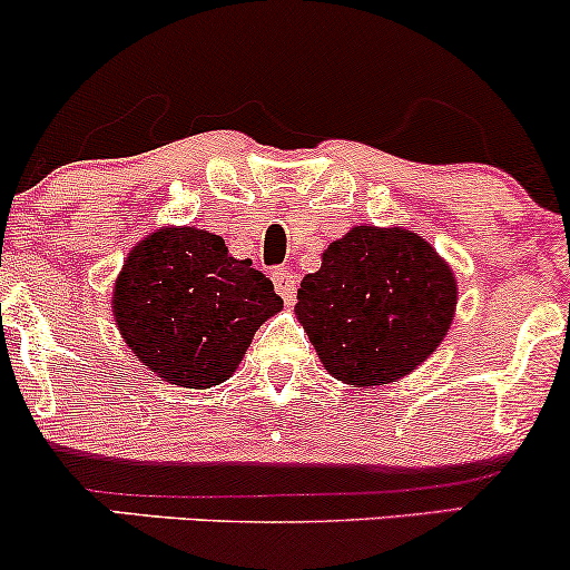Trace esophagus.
I'll use <instances>...</instances> for the list:
<instances>
[{"label": "esophagus", "mask_w": 570, "mask_h": 570, "mask_svg": "<svg viewBox=\"0 0 570 570\" xmlns=\"http://www.w3.org/2000/svg\"><path fill=\"white\" fill-rule=\"evenodd\" d=\"M273 284H276V292L284 297V303H292L294 294H297V276H294L289 267H276L273 271Z\"/></svg>", "instance_id": "1"}]
</instances>
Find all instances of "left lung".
<instances>
[{
    "label": "left lung",
    "mask_w": 570,
    "mask_h": 570,
    "mask_svg": "<svg viewBox=\"0 0 570 570\" xmlns=\"http://www.w3.org/2000/svg\"><path fill=\"white\" fill-rule=\"evenodd\" d=\"M455 303L453 271L429 240L362 225L324 248L294 313L326 372L364 389L421 367L448 335Z\"/></svg>",
    "instance_id": "8db88e82"
}]
</instances>
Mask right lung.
Instances as JSON below:
<instances>
[{
	"label": "right lung",
	"mask_w": 570,
	"mask_h": 570,
	"mask_svg": "<svg viewBox=\"0 0 570 570\" xmlns=\"http://www.w3.org/2000/svg\"><path fill=\"white\" fill-rule=\"evenodd\" d=\"M284 299L219 235L163 227L134 246L117 276V330L141 364L166 383L212 389L240 364L254 332Z\"/></svg>",
	"instance_id": "right-lung-1"
}]
</instances>
